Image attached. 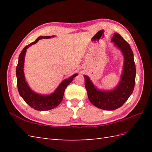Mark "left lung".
Wrapping results in <instances>:
<instances>
[{"instance_id":"obj_1","label":"left lung","mask_w":152,"mask_h":152,"mask_svg":"<svg viewBox=\"0 0 152 152\" xmlns=\"http://www.w3.org/2000/svg\"><path fill=\"white\" fill-rule=\"evenodd\" d=\"M112 41L121 50L125 60L121 81L117 88L110 91H99L88 77L83 76L89 101L96 107L106 110H114L127 101L134 90L136 76V67L130 45L118 33L114 34Z\"/></svg>"}]
</instances>
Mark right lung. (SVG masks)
<instances>
[{
    "instance_id": "obj_1",
    "label": "right lung",
    "mask_w": 152,
    "mask_h": 152,
    "mask_svg": "<svg viewBox=\"0 0 152 152\" xmlns=\"http://www.w3.org/2000/svg\"><path fill=\"white\" fill-rule=\"evenodd\" d=\"M51 37V36L39 37L33 42L25 46L21 51L20 55H19L18 63L17 67H16L17 86L19 95L31 108L39 111L49 110H51L57 107L62 101L64 90H65L66 88L72 81L74 77L78 75L77 74H75L69 79L64 80V81L61 83V84L55 91V92L50 95L43 96L37 94V93L32 91L29 88V87L28 86L26 81H25L23 72L24 59L26 50L31 45L36 44L40 39L50 38Z\"/></svg>"
}]
</instances>
